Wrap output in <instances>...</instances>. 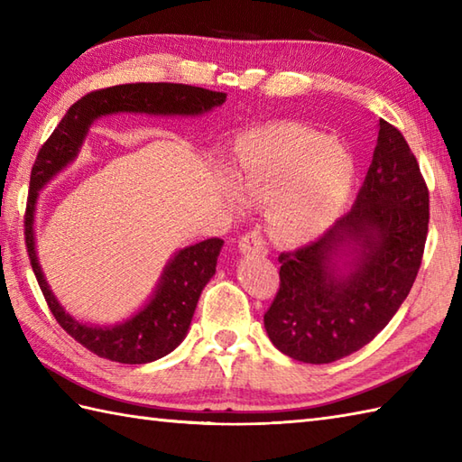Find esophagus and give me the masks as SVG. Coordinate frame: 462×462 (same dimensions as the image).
I'll return each mask as SVG.
<instances>
[{
	"label": "esophagus",
	"mask_w": 462,
	"mask_h": 462,
	"mask_svg": "<svg viewBox=\"0 0 462 462\" xmlns=\"http://www.w3.org/2000/svg\"><path fill=\"white\" fill-rule=\"evenodd\" d=\"M238 246L244 254H260V256L268 254L266 240H263V236L258 230H252L248 234H244V236L238 242Z\"/></svg>",
	"instance_id": "obj_1"
}]
</instances>
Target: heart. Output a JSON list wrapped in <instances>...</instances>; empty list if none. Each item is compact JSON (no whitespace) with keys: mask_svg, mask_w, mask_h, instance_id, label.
<instances>
[{"mask_svg":"<svg viewBox=\"0 0 462 462\" xmlns=\"http://www.w3.org/2000/svg\"><path fill=\"white\" fill-rule=\"evenodd\" d=\"M234 180L250 202L270 204V222L286 242H306L346 206L356 162L346 146L301 125H272L244 134L234 156ZM240 194L230 190L234 206Z\"/></svg>","mask_w":462,"mask_h":462,"instance_id":"obj_1","label":"heart"}]
</instances>
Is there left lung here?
Returning a JSON list of instances; mask_svg holds the SVG:
<instances>
[{"label":"left lung","mask_w":462,"mask_h":462,"mask_svg":"<svg viewBox=\"0 0 462 462\" xmlns=\"http://www.w3.org/2000/svg\"><path fill=\"white\" fill-rule=\"evenodd\" d=\"M427 230L429 189L419 162L399 129L379 119L353 208L318 242L280 254V290L263 313L270 341L316 365L367 346L413 288ZM346 251L354 260L341 273L335 258Z\"/></svg>","instance_id":"left-lung-1"}]
</instances>
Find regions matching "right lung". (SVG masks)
<instances>
[{
	"instance_id": "add662e5",
	"label": "right lung",
	"mask_w": 462,
	"mask_h": 462,
	"mask_svg": "<svg viewBox=\"0 0 462 462\" xmlns=\"http://www.w3.org/2000/svg\"><path fill=\"white\" fill-rule=\"evenodd\" d=\"M224 101L226 93L180 83H129L91 91L69 106L61 123L39 149L32 179H29L25 208V246L29 262H32L39 288H42L47 306L59 326L95 356L139 365V363H151L169 356L172 349L179 347L189 331L200 293L214 276L216 260H218L224 242L220 238H210L176 252L169 266L164 268L152 300L131 319L113 328L87 326V323L73 319L59 306L37 262L33 214L39 190L75 159L91 123L103 115L119 111L202 115L214 106H220Z\"/></svg>"
}]
</instances>
